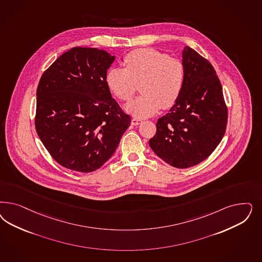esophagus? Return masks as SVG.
I'll return each instance as SVG.
<instances>
[{
  "label": "esophagus",
  "instance_id": "34e87169",
  "mask_svg": "<svg viewBox=\"0 0 262 262\" xmlns=\"http://www.w3.org/2000/svg\"><path fill=\"white\" fill-rule=\"evenodd\" d=\"M142 122H143V119H142V118H132V120H131V124H132V125H139V124H141Z\"/></svg>",
  "mask_w": 262,
  "mask_h": 262
}]
</instances>
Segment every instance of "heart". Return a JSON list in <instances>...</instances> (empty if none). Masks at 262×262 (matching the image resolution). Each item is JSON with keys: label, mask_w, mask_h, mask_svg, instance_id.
<instances>
[{"label": "heart", "mask_w": 262, "mask_h": 262, "mask_svg": "<svg viewBox=\"0 0 262 262\" xmlns=\"http://www.w3.org/2000/svg\"><path fill=\"white\" fill-rule=\"evenodd\" d=\"M125 68H112L106 74V84L120 101H129L137 84L143 93L125 106L137 118H145L172 107L185 84V68L180 59L153 48L131 51L123 59Z\"/></svg>", "instance_id": "b5f03b06"}]
</instances>
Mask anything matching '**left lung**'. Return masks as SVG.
I'll return each mask as SVG.
<instances>
[{
	"label": "left lung",
	"mask_w": 262,
	"mask_h": 262,
	"mask_svg": "<svg viewBox=\"0 0 262 262\" xmlns=\"http://www.w3.org/2000/svg\"><path fill=\"white\" fill-rule=\"evenodd\" d=\"M185 84L177 103L158 119L149 140L154 153L178 169L205 160L221 143L228 108L219 78L211 63L186 46L182 52Z\"/></svg>",
	"instance_id": "obj_1"
}]
</instances>
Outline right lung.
<instances>
[{"label":"right lung","mask_w":262,"mask_h":262,"mask_svg":"<svg viewBox=\"0 0 262 262\" xmlns=\"http://www.w3.org/2000/svg\"><path fill=\"white\" fill-rule=\"evenodd\" d=\"M114 60L106 51L74 47L39 80L35 129L51 156L67 169H99L131 123L106 84Z\"/></svg>","instance_id":"obj_1"}]
</instances>
